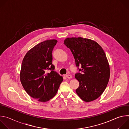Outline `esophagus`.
I'll return each instance as SVG.
<instances>
[{"label":"esophagus","mask_w":129,"mask_h":129,"mask_svg":"<svg viewBox=\"0 0 129 129\" xmlns=\"http://www.w3.org/2000/svg\"><path fill=\"white\" fill-rule=\"evenodd\" d=\"M66 77L68 79H71L72 78V76L71 75H66Z\"/></svg>","instance_id":"obj_1"}]
</instances>
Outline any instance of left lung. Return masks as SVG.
Instances as JSON below:
<instances>
[{
    "label": "left lung",
    "mask_w": 129,
    "mask_h": 129,
    "mask_svg": "<svg viewBox=\"0 0 129 129\" xmlns=\"http://www.w3.org/2000/svg\"><path fill=\"white\" fill-rule=\"evenodd\" d=\"M64 44L70 49L80 72L75 75L80 84L76 93L86 102L97 99L110 78L109 65L104 50L95 41L81 37L68 38Z\"/></svg>",
    "instance_id": "1"
}]
</instances>
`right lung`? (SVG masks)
I'll return each instance as SVG.
<instances>
[{"instance_id":"right-lung-1","label":"right lung","mask_w":129,"mask_h":129,"mask_svg":"<svg viewBox=\"0 0 129 129\" xmlns=\"http://www.w3.org/2000/svg\"><path fill=\"white\" fill-rule=\"evenodd\" d=\"M57 42L49 40L38 44L26 53L22 61V85L29 95L39 102H45L54 96L63 81L52 64V50Z\"/></svg>"}]
</instances>
